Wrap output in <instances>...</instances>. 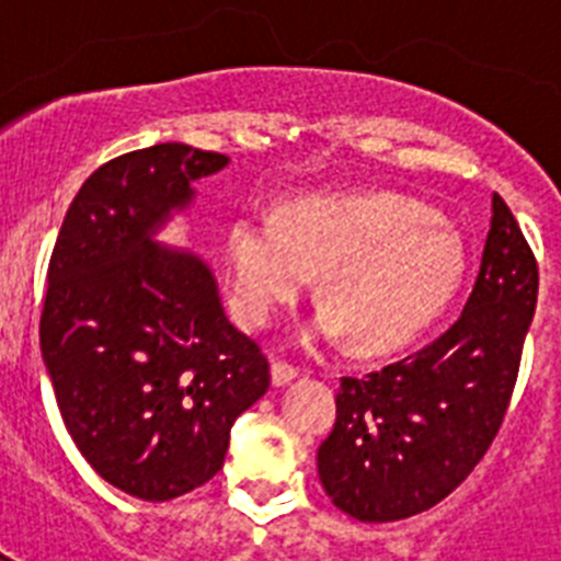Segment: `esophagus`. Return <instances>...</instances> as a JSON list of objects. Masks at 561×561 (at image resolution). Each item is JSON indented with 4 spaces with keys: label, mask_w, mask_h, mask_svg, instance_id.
Wrapping results in <instances>:
<instances>
[{
    "label": "esophagus",
    "mask_w": 561,
    "mask_h": 561,
    "mask_svg": "<svg viewBox=\"0 0 561 561\" xmlns=\"http://www.w3.org/2000/svg\"><path fill=\"white\" fill-rule=\"evenodd\" d=\"M297 374H300V370H297L295 365H289V362H272V385H275V388L289 385L291 379H297Z\"/></svg>",
    "instance_id": "obj_1"
}]
</instances>
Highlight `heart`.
Listing matches in <instances>:
<instances>
[{
	"label": "heart",
	"instance_id": "b5f03b06",
	"mask_svg": "<svg viewBox=\"0 0 561 561\" xmlns=\"http://www.w3.org/2000/svg\"><path fill=\"white\" fill-rule=\"evenodd\" d=\"M238 314L272 323L320 272L323 309L311 340L348 334L356 351H393L435 323L466 270L460 236L433 207L399 196H311L284 225L241 216L227 236Z\"/></svg>",
	"mask_w": 561,
	"mask_h": 561
}]
</instances>
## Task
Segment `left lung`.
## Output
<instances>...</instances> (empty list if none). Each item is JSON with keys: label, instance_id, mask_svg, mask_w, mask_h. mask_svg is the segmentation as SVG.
Masks as SVG:
<instances>
[{"label": "left lung", "instance_id": "8db88e82", "mask_svg": "<svg viewBox=\"0 0 561 561\" xmlns=\"http://www.w3.org/2000/svg\"><path fill=\"white\" fill-rule=\"evenodd\" d=\"M537 289V257L494 193L478 280L453 329L381 370L340 379L334 430L317 449L340 512L393 523L469 478L512 401Z\"/></svg>", "mask_w": 561, "mask_h": 561}]
</instances>
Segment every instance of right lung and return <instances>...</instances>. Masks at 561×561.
Wrapping results in <instances>:
<instances>
[{
	"label": "right lung",
	"instance_id": "obj_1",
	"mask_svg": "<svg viewBox=\"0 0 561 561\" xmlns=\"http://www.w3.org/2000/svg\"><path fill=\"white\" fill-rule=\"evenodd\" d=\"M230 157L157 142L98 168L49 257L42 356L87 463L162 503L225 466L230 427L270 390V362L221 309L199 255L153 241Z\"/></svg>",
	"mask_w": 561,
	"mask_h": 561
}]
</instances>
